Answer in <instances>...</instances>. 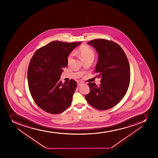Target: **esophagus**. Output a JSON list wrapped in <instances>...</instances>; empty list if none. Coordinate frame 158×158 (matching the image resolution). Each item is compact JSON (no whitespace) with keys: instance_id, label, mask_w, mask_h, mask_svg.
<instances>
[{"instance_id":"obj_1","label":"esophagus","mask_w":158,"mask_h":158,"mask_svg":"<svg viewBox=\"0 0 158 158\" xmlns=\"http://www.w3.org/2000/svg\"><path fill=\"white\" fill-rule=\"evenodd\" d=\"M83 82L81 81H77V85H78V86L81 85H83Z\"/></svg>"}]
</instances>
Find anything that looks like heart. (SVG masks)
I'll list each match as a JSON object with an SVG mask.
<instances>
[{
  "label": "heart",
  "instance_id": "obj_1",
  "mask_svg": "<svg viewBox=\"0 0 158 158\" xmlns=\"http://www.w3.org/2000/svg\"><path fill=\"white\" fill-rule=\"evenodd\" d=\"M78 52L81 56L83 61L85 62L87 61H93L95 57V52L91 47L88 45H82L78 49ZM73 57V53H69L67 58L68 63L71 62Z\"/></svg>",
  "mask_w": 158,
  "mask_h": 158
}]
</instances>
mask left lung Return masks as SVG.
<instances>
[{
	"mask_svg": "<svg viewBox=\"0 0 158 158\" xmlns=\"http://www.w3.org/2000/svg\"><path fill=\"white\" fill-rule=\"evenodd\" d=\"M98 53L96 77L101 78L99 86L89 82L90 92L85 95L89 105L99 110H106L118 103L128 91L130 69L122 47L113 41L98 39L89 41Z\"/></svg>",
	"mask_w": 158,
	"mask_h": 158,
	"instance_id": "1",
	"label": "left lung"
}]
</instances>
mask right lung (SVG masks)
<instances>
[{
    "instance_id": "right-lung-1",
    "label": "right lung",
    "mask_w": 158,
    "mask_h": 158,
    "mask_svg": "<svg viewBox=\"0 0 158 158\" xmlns=\"http://www.w3.org/2000/svg\"><path fill=\"white\" fill-rule=\"evenodd\" d=\"M81 42L52 41L38 49L29 64V89L35 102L50 114L64 112L72 103L77 83L73 79L63 84L60 76L67 65V58Z\"/></svg>"
}]
</instances>
